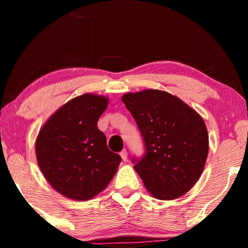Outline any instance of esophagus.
<instances>
[{"label":"esophagus","mask_w":248,"mask_h":248,"mask_svg":"<svg viewBox=\"0 0 248 248\" xmlns=\"http://www.w3.org/2000/svg\"><path fill=\"white\" fill-rule=\"evenodd\" d=\"M120 155H121L122 159H123V161H126L127 160V151L126 150H123Z\"/></svg>","instance_id":"obj_1"}]
</instances>
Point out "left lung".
Here are the masks:
<instances>
[{
	"label": "left lung",
	"mask_w": 248,
	"mask_h": 248,
	"mask_svg": "<svg viewBox=\"0 0 248 248\" xmlns=\"http://www.w3.org/2000/svg\"><path fill=\"white\" fill-rule=\"evenodd\" d=\"M145 145L134 169L148 192L158 200H175L201 177L209 152L203 118L174 94L147 89L123 94Z\"/></svg>",
	"instance_id": "left-lung-1"
}]
</instances>
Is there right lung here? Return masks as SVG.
I'll use <instances>...</instances> for the list:
<instances>
[{
	"instance_id": "right-lung-1",
	"label": "right lung",
	"mask_w": 248,
	"mask_h": 248,
	"mask_svg": "<svg viewBox=\"0 0 248 248\" xmlns=\"http://www.w3.org/2000/svg\"><path fill=\"white\" fill-rule=\"evenodd\" d=\"M107 97L78 96L60 107L36 139L37 162L52 187L67 199L87 201L104 191L122 158L107 148L97 127Z\"/></svg>"
}]
</instances>
